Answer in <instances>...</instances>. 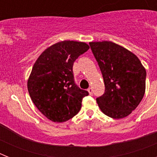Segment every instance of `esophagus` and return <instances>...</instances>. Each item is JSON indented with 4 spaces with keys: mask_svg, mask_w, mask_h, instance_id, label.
Segmentation results:
<instances>
[{
    "mask_svg": "<svg viewBox=\"0 0 157 157\" xmlns=\"http://www.w3.org/2000/svg\"><path fill=\"white\" fill-rule=\"evenodd\" d=\"M87 91L89 92V94H90V95H92L93 94V90L92 88H89L88 90H87Z\"/></svg>",
    "mask_w": 157,
    "mask_h": 157,
    "instance_id": "34e87169",
    "label": "esophagus"
}]
</instances>
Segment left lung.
Here are the masks:
<instances>
[{
    "label": "left lung",
    "instance_id": "8db88e82",
    "mask_svg": "<svg viewBox=\"0 0 157 157\" xmlns=\"http://www.w3.org/2000/svg\"><path fill=\"white\" fill-rule=\"evenodd\" d=\"M90 45L105 82V94L97 98L100 109L112 119L127 117L144 97L145 68L135 54L116 43L91 41Z\"/></svg>",
    "mask_w": 157,
    "mask_h": 157
}]
</instances>
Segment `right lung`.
<instances>
[{
	"label": "right lung",
	"mask_w": 157,
	"mask_h": 157,
	"mask_svg": "<svg viewBox=\"0 0 157 157\" xmlns=\"http://www.w3.org/2000/svg\"><path fill=\"white\" fill-rule=\"evenodd\" d=\"M90 48L86 42L62 41L48 47L37 58L27 80L33 103L47 119L63 123L79 112L88 92L75 84L73 63Z\"/></svg>",
	"instance_id": "right-lung-1"
}]
</instances>
